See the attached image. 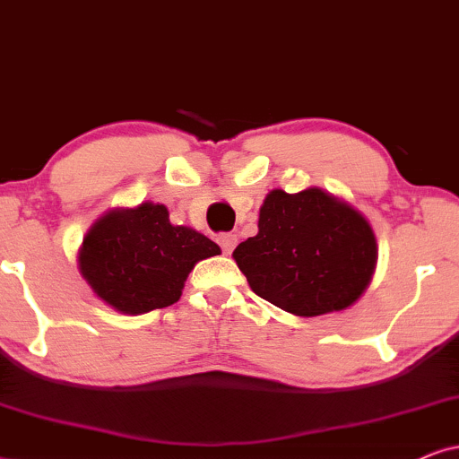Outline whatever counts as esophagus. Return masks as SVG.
Segmentation results:
<instances>
[{
  "label": "esophagus",
  "instance_id": "34e87169",
  "mask_svg": "<svg viewBox=\"0 0 459 459\" xmlns=\"http://www.w3.org/2000/svg\"><path fill=\"white\" fill-rule=\"evenodd\" d=\"M218 243H220V247H222L224 254H230L235 249V246H237V235H233V233L220 235L218 237Z\"/></svg>",
  "mask_w": 459,
  "mask_h": 459
}]
</instances>
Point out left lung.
I'll return each instance as SVG.
<instances>
[{
  "mask_svg": "<svg viewBox=\"0 0 459 459\" xmlns=\"http://www.w3.org/2000/svg\"><path fill=\"white\" fill-rule=\"evenodd\" d=\"M233 258L260 299L300 317L341 311L373 280L377 239L368 220L322 188L271 190L258 235Z\"/></svg>",
  "mask_w": 459,
  "mask_h": 459,
  "instance_id": "left-lung-1",
  "label": "left lung"
}]
</instances>
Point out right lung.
I'll list each match as a JSON object with an SVG mask.
<instances>
[{
	"label": "right lung",
	"mask_w": 459,
	"mask_h": 459,
	"mask_svg": "<svg viewBox=\"0 0 459 459\" xmlns=\"http://www.w3.org/2000/svg\"><path fill=\"white\" fill-rule=\"evenodd\" d=\"M218 254V243L205 235L171 224L165 205L142 203L97 220L80 247L78 266L97 297L137 316L178 303L195 264Z\"/></svg>",
	"instance_id": "obj_1"
}]
</instances>
